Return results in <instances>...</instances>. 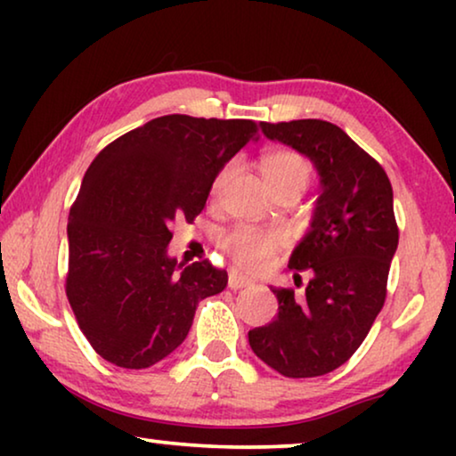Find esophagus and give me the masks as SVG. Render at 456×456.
<instances>
[{"instance_id":"1","label":"esophagus","mask_w":456,"mask_h":456,"mask_svg":"<svg viewBox=\"0 0 456 456\" xmlns=\"http://www.w3.org/2000/svg\"><path fill=\"white\" fill-rule=\"evenodd\" d=\"M247 286H251L247 278L242 276H236V273H230L228 276V289L230 290H240V289H247Z\"/></svg>"}]
</instances>
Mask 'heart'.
Returning a JSON list of instances; mask_svg holds the SVG:
<instances>
[{"label":"heart","instance_id":"obj_1","mask_svg":"<svg viewBox=\"0 0 456 456\" xmlns=\"http://www.w3.org/2000/svg\"><path fill=\"white\" fill-rule=\"evenodd\" d=\"M261 172H264L265 183L272 191L284 189V186H297V189L303 191L311 178L309 161L301 153L289 151V149L265 155L264 161H261ZM228 174L230 166H226L217 174L214 184H211V192L214 195L222 191ZM217 245L232 259V264L239 270L259 273L267 270L284 253L286 236L278 232V230L234 226L226 230V232H222Z\"/></svg>","mask_w":456,"mask_h":456}]
</instances>
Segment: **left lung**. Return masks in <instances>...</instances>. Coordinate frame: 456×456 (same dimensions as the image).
Here are the masks:
<instances>
[{"label": "left lung", "instance_id": "1", "mask_svg": "<svg viewBox=\"0 0 456 456\" xmlns=\"http://www.w3.org/2000/svg\"><path fill=\"white\" fill-rule=\"evenodd\" d=\"M267 139L297 149L320 174L309 232L289 261L305 295L272 289L278 315L248 332L257 357L286 378H317L346 363L386 301L398 247L392 184L384 167L326 120L261 122Z\"/></svg>", "mask_w": 456, "mask_h": 456}]
</instances>
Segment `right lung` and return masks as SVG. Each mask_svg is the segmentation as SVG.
Wrapping results in <instances>:
<instances>
[{"instance_id": "right-lung-1", "label": "right lung", "mask_w": 456, "mask_h": 456, "mask_svg": "<svg viewBox=\"0 0 456 456\" xmlns=\"http://www.w3.org/2000/svg\"><path fill=\"white\" fill-rule=\"evenodd\" d=\"M253 120L161 116L102 149L68 217L66 297L105 361L147 370L183 345L199 301L226 270L167 255L172 222H192L226 161L257 141Z\"/></svg>"}]
</instances>
